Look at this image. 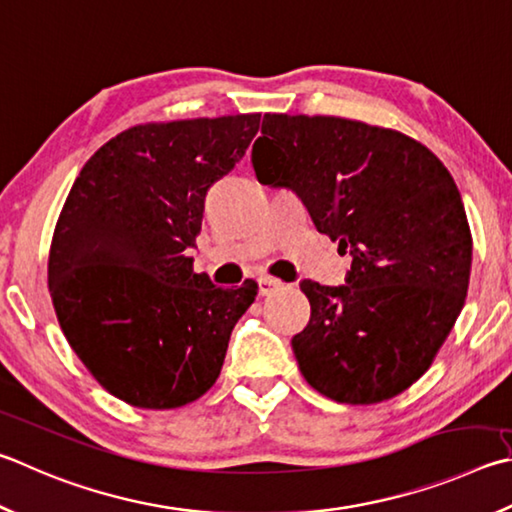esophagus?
I'll return each instance as SVG.
<instances>
[{"instance_id":"34e87169","label":"esophagus","mask_w":512,"mask_h":512,"mask_svg":"<svg viewBox=\"0 0 512 512\" xmlns=\"http://www.w3.org/2000/svg\"><path fill=\"white\" fill-rule=\"evenodd\" d=\"M257 284H259V295H271L273 291H277V288H282L284 286V282L282 280H277V277H271V275H262L257 280Z\"/></svg>"}]
</instances>
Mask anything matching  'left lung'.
I'll return each instance as SVG.
<instances>
[{"label": "left lung", "instance_id": "8db88e82", "mask_svg": "<svg viewBox=\"0 0 512 512\" xmlns=\"http://www.w3.org/2000/svg\"><path fill=\"white\" fill-rule=\"evenodd\" d=\"M257 181L288 188L351 255L347 284L304 280L311 320L291 345L338 403L387 401L421 378L463 309L472 235L457 183L414 138L336 116L266 114Z\"/></svg>", "mask_w": 512, "mask_h": 512}]
</instances>
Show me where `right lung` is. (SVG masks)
Returning <instances> with one entry per match:
<instances>
[{"label":"right lung","mask_w":512,"mask_h":512,"mask_svg":"<svg viewBox=\"0 0 512 512\" xmlns=\"http://www.w3.org/2000/svg\"><path fill=\"white\" fill-rule=\"evenodd\" d=\"M262 114L147 123L82 167L55 224L49 291L71 349L120 401L172 410L219 378L257 284L192 271L210 185L246 154Z\"/></svg>","instance_id":"obj_1"}]
</instances>
